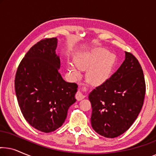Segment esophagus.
I'll list each match as a JSON object with an SVG mask.
<instances>
[{"instance_id": "obj_1", "label": "esophagus", "mask_w": 156, "mask_h": 156, "mask_svg": "<svg viewBox=\"0 0 156 156\" xmlns=\"http://www.w3.org/2000/svg\"><path fill=\"white\" fill-rule=\"evenodd\" d=\"M83 90H84V91L86 90V88H85V87H84V88H83ZM75 97H76V100H77V101H80V100H82V99H84V98L85 97V96L83 94L82 91H80V90H79L76 93Z\"/></svg>"}]
</instances>
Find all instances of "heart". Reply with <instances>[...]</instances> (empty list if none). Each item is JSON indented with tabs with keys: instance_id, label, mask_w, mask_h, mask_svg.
Masks as SVG:
<instances>
[{
	"instance_id": "1",
	"label": "heart",
	"mask_w": 156,
	"mask_h": 156,
	"mask_svg": "<svg viewBox=\"0 0 156 156\" xmlns=\"http://www.w3.org/2000/svg\"><path fill=\"white\" fill-rule=\"evenodd\" d=\"M112 57L105 50H100L82 55L76 60V65L80 69H86L95 65L89 72V79L94 84H101L107 79L112 67ZM72 74L77 76L79 69L72 64L69 65Z\"/></svg>"
}]
</instances>
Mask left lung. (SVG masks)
Returning <instances> with one entry per match:
<instances>
[{
    "mask_svg": "<svg viewBox=\"0 0 156 156\" xmlns=\"http://www.w3.org/2000/svg\"><path fill=\"white\" fill-rule=\"evenodd\" d=\"M125 54V60L117 71L89 95L91 126L106 138L125 133L144 104L146 82L141 66L133 55Z\"/></svg>",
    "mask_w": 156,
    "mask_h": 156,
    "instance_id": "obj_1",
    "label": "left lung"
}]
</instances>
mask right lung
<instances>
[{
  "label": "right lung",
  "mask_w": 156,
  "mask_h": 156,
  "mask_svg": "<svg viewBox=\"0 0 156 156\" xmlns=\"http://www.w3.org/2000/svg\"><path fill=\"white\" fill-rule=\"evenodd\" d=\"M57 46L56 37L34 44L21 60L15 78L23 116L30 125L44 133L54 131L63 124L77 91L76 83L65 82L59 74Z\"/></svg>",
  "instance_id": "obj_1"
}]
</instances>
